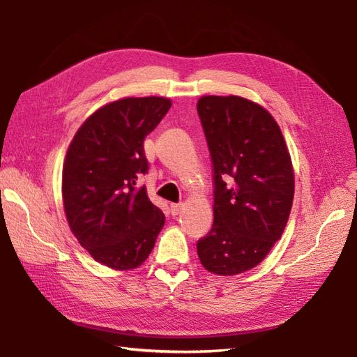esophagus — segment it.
<instances>
[{
    "label": "esophagus",
    "instance_id": "1",
    "mask_svg": "<svg viewBox=\"0 0 357 357\" xmlns=\"http://www.w3.org/2000/svg\"><path fill=\"white\" fill-rule=\"evenodd\" d=\"M181 208H183V204H170V213L176 216L181 213Z\"/></svg>",
    "mask_w": 357,
    "mask_h": 357
}]
</instances>
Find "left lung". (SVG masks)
Listing matches in <instances>:
<instances>
[{
    "mask_svg": "<svg viewBox=\"0 0 357 357\" xmlns=\"http://www.w3.org/2000/svg\"><path fill=\"white\" fill-rule=\"evenodd\" d=\"M198 115L213 167V227L196 242L208 271L231 276L262 262L290 216L294 176L270 113L241 96H202Z\"/></svg>",
    "mask_w": 357,
    "mask_h": 357,
    "instance_id": "1",
    "label": "left lung"
}]
</instances>
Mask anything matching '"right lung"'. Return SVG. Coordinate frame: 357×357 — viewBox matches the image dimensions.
<instances>
[{"label": "right lung", "instance_id": "add662e5", "mask_svg": "<svg viewBox=\"0 0 357 357\" xmlns=\"http://www.w3.org/2000/svg\"><path fill=\"white\" fill-rule=\"evenodd\" d=\"M170 107V100L159 96L110 102L86 119L67 150V221L93 259L110 268L139 267L165 222L138 181L149 172L144 139Z\"/></svg>", "mask_w": 357, "mask_h": 357}]
</instances>
